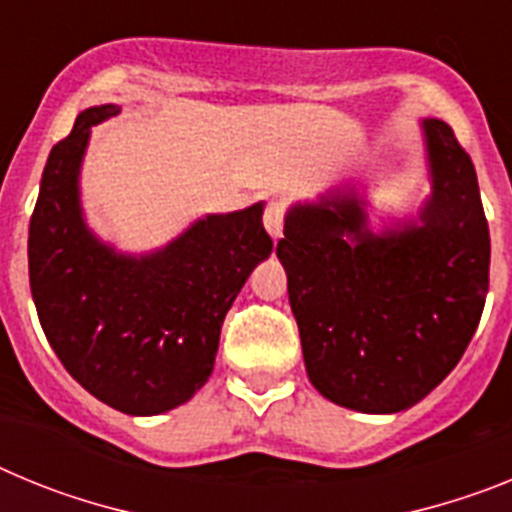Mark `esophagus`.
<instances>
[{
    "instance_id": "obj_1",
    "label": "esophagus",
    "mask_w": 512,
    "mask_h": 512,
    "mask_svg": "<svg viewBox=\"0 0 512 512\" xmlns=\"http://www.w3.org/2000/svg\"><path fill=\"white\" fill-rule=\"evenodd\" d=\"M264 225L269 230V235L274 241L282 238V230H284V205L279 200H269L264 212Z\"/></svg>"
}]
</instances>
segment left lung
<instances>
[{"instance_id": "1", "label": "left lung", "mask_w": 512, "mask_h": 512, "mask_svg": "<svg viewBox=\"0 0 512 512\" xmlns=\"http://www.w3.org/2000/svg\"><path fill=\"white\" fill-rule=\"evenodd\" d=\"M431 197L418 220L369 230L366 200L336 189L292 205L277 256L312 387L359 413H400L436 390L477 330L490 228L477 171L443 120H423Z\"/></svg>"}]
</instances>
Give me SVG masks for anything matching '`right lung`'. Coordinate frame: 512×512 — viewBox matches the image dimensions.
Here are the masks:
<instances>
[{
	"mask_svg": "<svg viewBox=\"0 0 512 512\" xmlns=\"http://www.w3.org/2000/svg\"><path fill=\"white\" fill-rule=\"evenodd\" d=\"M117 112L84 110L48 156L27 238L30 289L45 338L84 390L120 413L158 415L210 379L225 312L274 243L264 202L202 217L143 256L99 241L79 171L92 125Z\"/></svg>",
	"mask_w": 512,
	"mask_h": 512,
	"instance_id": "right-lung-1",
	"label": "right lung"
}]
</instances>
